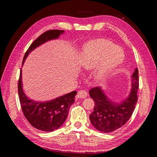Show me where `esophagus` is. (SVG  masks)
<instances>
[{"label":"esophagus","instance_id":"1","mask_svg":"<svg viewBox=\"0 0 157 157\" xmlns=\"http://www.w3.org/2000/svg\"><path fill=\"white\" fill-rule=\"evenodd\" d=\"M78 97L79 98H85L88 96V92L85 91L84 90H80L78 92Z\"/></svg>","mask_w":157,"mask_h":157}]
</instances>
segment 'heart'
<instances>
[{
	"label": "heart",
	"instance_id": "b5f03b06",
	"mask_svg": "<svg viewBox=\"0 0 157 157\" xmlns=\"http://www.w3.org/2000/svg\"><path fill=\"white\" fill-rule=\"evenodd\" d=\"M80 55V66L83 69H92L98 64L95 71V77L98 80L107 78L124 59V53L120 47L101 39L84 45Z\"/></svg>",
	"mask_w": 157,
	"mask_h": 157
}]
</instances>
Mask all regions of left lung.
I'll list each match as a JSON object with an SVG mask.
<instances>
[{
  "label": "left lung",
  "instance_id": "1",
  "mask_svg": "<svg viewBox=\"0 0 157 157\" xmlns=\"http://www.w3.org/2000/svg\"><path fill=\"white\" fill-rule=\"evenodd\" d=\"M132 89L126 100L115 103L109 99L101 88L94 87L90 90V96L94 101V111L90 115L94 127L102 132H112L122 126L130 119L137 101L139 88L138 69H136L132 76Z\"/></svg>",
  "mask_w": 157,
  "mask_h": 157
}]
</instances>
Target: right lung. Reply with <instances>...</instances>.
<instances>
[{
	"label": "right lung",
	"mask_w": 157,
	"mask_h": 157,
	"mask_svg": "<svg viewBox=\"0 0 157 157\" xmlns=\"http://www.w3.org/2000/svg\"><path fill=\"white\" fill-rule=\"evenodd\" d=\"M63 30L52 29L46 31L33 41L23 57V63L30 52L44 42L58 38ZM19 99L22 112L26 119L36 129L44 132H52L63 124L68 115L71 105L75 102L77 92L73 91L53 100L38 102L27 98L23 91L21 69L17 84Z\"/></svg>",
	"instance_id": "1"
}]
</instances>
